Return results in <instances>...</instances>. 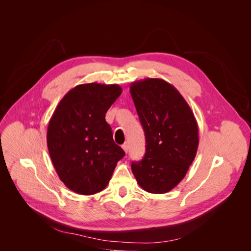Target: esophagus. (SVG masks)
Returning a JSON list of instances; mask_svg holds the SVG:
<instances>
[{
	"instance_id": "obj_1",
	"label": "esophagus",
	"mask_w": 251,
	"mask_h": 251,
	"mask_svg": "<svg viewBox=\"0 0 251 251\" xmlns=\"http://www.w3.org/2000/svg\"><path fill=\"white\" fill-rule=\"evenodd\" d=\"M122 148H123V150H124L125 153H128V150H129L128 143H125V144H123V145H122Z\"/></svg>"
}]
</instances>
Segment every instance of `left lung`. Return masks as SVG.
Here are the masks:
<instances>
[{"mask_svg": "<svg viewBox=\"0 0 251 251\" xmlns=\"http://www.w3.org/2000/svg\"><path fill=\"white\" fill-rule=\"evenodd\" d=\"M130 93L146 137V153L133 162L138 185L151 194H166L185 177L197 155L199 128L190 105L161 78L134 81Z\"/></svg>", "mask_w": 251, "mask_h": 251, "instance_id": "obj_1", "label": "left lung"}]
</instances>
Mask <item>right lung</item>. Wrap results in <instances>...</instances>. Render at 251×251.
Listing matches in <instances>:
<instances>
[{
    "mask_svg": "<svg viewBox=\"0 0 251 251\" xmlns=\"http://www.w3.org/2000/svg\"><path fill=\"white\" fill-rule=\"evenodd\" d=\"M121 93L118 84H79L63 96L50 120L47 143L51 162L61 182L76 194L103 191L125 155L105 120Z\"/></svg>",
    "mask_w": 251,
    "mask_h": 251,
    "instance_id": "obj_1",
    "label": "right lung"
}]
</instances>
